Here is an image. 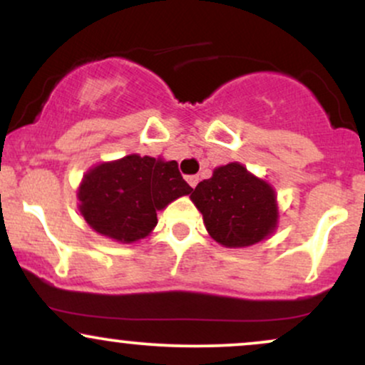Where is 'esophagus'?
Instances as JSON below:
<instances>
[{
	"label": "esophagus",
	"instance_id": "obj_1",
	"mask_svg": "<svg viewBox=\"0 0 365 365\" xmlns=\"http://www.w3.org/2000/svg\"><path fill=\"white\" fill-rule=\"evenodd\" d=\"M187 182L192 188H195L197 183H199V177H197V175H192V177H187Z\"/></svg>",
	"mask_w": 365,
	"mask_h": 365
}]
</instances>
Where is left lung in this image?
<instances>
[{"label":"left lung","mask_w":365,"mask_h":365,"mask_svg":"<svg viewBox=\"0 0 365 365\" xmlns=\"http://www.w3.org/2000/svg\"><path fill=\"white\" fill-rule=\"evenodd\" d=\"M202 212L207 233L228 249H244L266 240L278 228L276 190L240 163L217 166L190 195Z\"/></svg>","instance_id":"obj_1"}]
</instances>
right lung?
Returning a JSON list of instances; mask_svg holds the SVG:
<instances>
[{"label":"right lung","instance_id":"1","mask_svg":"<svg viewBox=\"0 0 365 365\" xmlns=\"http://www.w3.org/2000/svg\"><path fill=\"white\" fill-rule=\"evenodd\" d=\"M190 192L177 161L128 154L86 171L77 192L78 211L99 235L133 244L149 237L158 211Z\"/></svg>","mask_w":365,"mask_h":365}]
</instances>
